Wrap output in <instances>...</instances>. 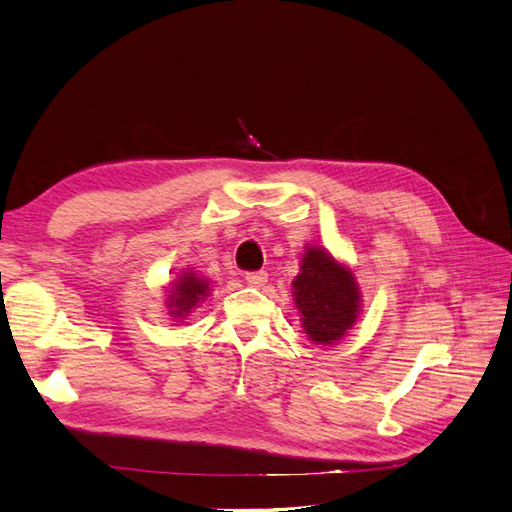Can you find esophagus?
<instances>
[{
  "mask_svg": "<svg viewBox=\"0 0 512 512\" xmlns=\"http://www.w3.org/2000/svg\"><path fill=\"white\" fill-rule=\"evenodd\" d=\"M268 281V272L266 270H257V272H246V283L253 285V288H261Z\"/></svg>",
  "mask_w": 512,
  "mask_h": 512,
  "instance_id": "esophagus-1",
  "label": "esophagus"
}]
</instances>
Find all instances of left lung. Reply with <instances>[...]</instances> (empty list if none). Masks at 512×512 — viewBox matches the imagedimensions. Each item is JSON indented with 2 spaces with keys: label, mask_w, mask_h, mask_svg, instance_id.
Returning a JSON list of instances; mask_svg holds the SVG:
<instances>
[{
  "label": "left lung",
  "mask_w": 512,
  "mask_h": 512,
  "mask_svg": "<svg viewBox=\"0 0 512 512\" xmlns=\"http://www.w3.org/2000/svg\"><path fill=\"white\" fill-rule=\"evenodd\" d=\"M303 331L314 344H336L358 323L362 294L353 270L323 246H307L292 281Z\"/></svg>",
  "instance_id": "left-lung-1"
}]
</instances>
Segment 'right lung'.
<instances>
[{"mask_svg":"<svg viewBox=\"0 0 512 512\" xmlns=\"http://www.w3.org/2000/svg\"><path fill=\"white\" fill-rule=\"evenodd\" d=\"M205 277H198L194 270H181L176 275V279L170 283L168 288V314L178 320L192 314L194 307H198V303H202L209 296L211 288Z\"/></svg>","mask_w":512,"mask_h":512,"instance_id":"1","label":"right lung"}]
</instances>
